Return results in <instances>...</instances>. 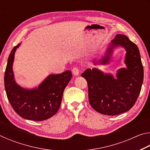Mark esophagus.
<instances>
[{
	"label": "esophagus",
	"mask_w": 150,
	"mask_h": 150,
	"mask_svg": "<svg viewBox=\"0 0 150 150\" xmlns=\"http://www.w3.org/2000/svg\"><path fill=\"white\" fill-rule=\"evenodd\" d=\"M72 73L74 75H79V69L77 67H73L72 69Z\"/></svg>",
	"instance_id": "1"
}]
</instances>
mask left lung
Instances as JSON below:
<instances>
[{
	"instance_id": "obj_1",
	"label": "left lung",
	"mask_w": 150,
	"mask_h": 150,
	"mask_svg": "<svg viewBox=\"0 0 150 150\" xmlns=\"http://www.w3.org/2000/svg\"><path fill=\"white\" fill-rule=\"evenodd\" d=\"M120 45L126 51L124 62L127 68L119 69L116 79L96 68L86 69L81 74L87 80L91 106L105 115H117L130 110L138 99L144 80V68L138 46L125 35H116L105 56L98 62L108 63L114 48Z\"/></svg>"
}]
</instances>
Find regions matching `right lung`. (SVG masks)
<instances>
[{"mask_svg":"<svg viewBox=\"0 0 150 150\" xmlns=\"http://www.w3.org/2000/svg\"><path fill=\"white\" fill-rule=\"evenodd\" d=\"M18 44L12 50L4 73V87L7 98L14 111L26 120L42 121L55 115L62 103L63 93L71 79V71L50 75L38 87L26 89L14 80L12 64Z\"/></svg>","mask_w":150,"mask_h":150,"instance_id":"obj_1","label":"right lung"}]
</instances>
